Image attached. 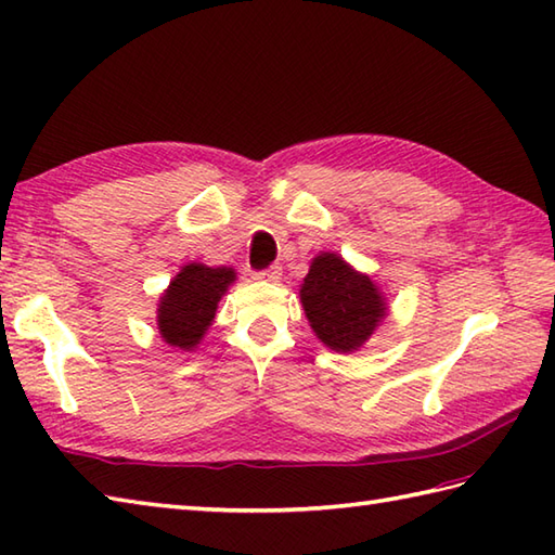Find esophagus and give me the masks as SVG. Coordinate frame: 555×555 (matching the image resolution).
I'll return each instance as SVG.
<instances>
[{"label":"esophagus","instance_id":"1","mask_svg":"<svg viewBox=\"0 0 555 555\" xmlns=\"http://www.w3.org/2000/svg\"><path fill=\"white\" fill-rule=\"evenodd\" d=\"M255 276L262 279V281H279L281 279V267L271 264L267 269H259V271H255Z\"/></svg>","mask_w":555,"mask_h":555}]
</instances>
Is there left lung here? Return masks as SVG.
Segmentation results:
<instances>
[{"mask_svg":"<svg viewBox=\"0 0 555 555\" xmlns=\"http://www.w3.org/2000/svg\"><path fill=\"white\" fill-rule=\"evenodd\" d=\"M305 317L332 350H358L384 320L386 305L370 276L352 271L334 253L312 259L300 286Z\"/></svg>","mask_w":555,"mask_h":555,"instance_id":"8db88e82","label":"left lung"}]
</instances>
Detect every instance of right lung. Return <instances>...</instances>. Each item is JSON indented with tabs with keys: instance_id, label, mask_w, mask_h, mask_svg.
Wrapping results in <instances>:
<instances>
[{
	"instance_id": "right-lung-1",
	"label": "right lung",
	"mask_w": 555,
	"mask_h": 555,
	"mask_svg": "<svg viewBox=\"0 0 555 555\" xmlns=\"http://www.w3.org/2000/svg\"><path fill=\"white\" fill-rule=\"evenodd\" d=\"M233 269L188 264L159 300V334L169 346L191 350L205 336L217 314V302L233 284Z\"/></svg>"
}]
</instances>
